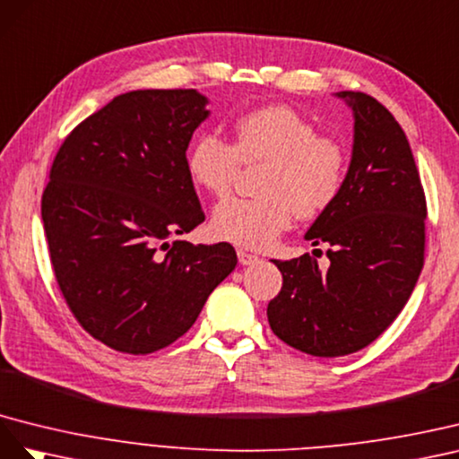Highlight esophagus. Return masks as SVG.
Returning <instances> with one entry per match:
<instances>
[{
    "label": "esophagus",
    "instance_id": "1",
    "mask_svg": "<svg viewBox=\"0 0 459 459\" xmlns=\"http://www.w3.org/2000/svg\"><path fill=\"white\" fill-rule=\"evenodd\" d=\"M237 254H238L240 265H252V264H255V261H259V257H257V255H254V254H247V252H244V250H238Z\"/></svg>",
    "mask_w": 459,
    "mask_h": 459
}]
</instances>
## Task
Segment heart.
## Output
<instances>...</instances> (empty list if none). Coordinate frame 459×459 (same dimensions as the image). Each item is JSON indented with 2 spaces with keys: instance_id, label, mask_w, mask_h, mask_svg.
Returning <instances> with one entry per match:
<instances>
[{
  "instance_id": "obj_1",
  "label": "heart",
  "mask_w": 459,
  "mask_h": 459,
  "mask_svg": "<svg viewBox=\"0 0 459 459\" xmlns=\"http://www.w3.org/2000/svg\"><path fill=\"white\" fill-rule=\"evenodd\" d=\"M240 163L264 165L259 198H230L212 215L217 238L244 247H269L294 217L311 219L329 207L342 190L346 150L319 136L302 115L286 106H269L234 123L232 146L217 134H202L192 143L186 169L192 182L213 198H225Z\"/></svg>"
}]
</instances>
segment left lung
<instances>
[{"label":"left lung","instance_id":"8db88e82","mask_svg":"<svg viewBox=\"0 0 459 459\" xmlns=\"http://www.w3.org/2000/svg\"><path fill=\"white\" fill-rule=\"evenodd\" d=\"M353 115L351 160L336 200L306 232L329 265L273 259L282 288L267 306L273 333L309 356L338 358L381 336L423 269L427 204L413 153L392 113L363 91H338Z\"/></svg>","mask_w":459,"mask_h":459}]
</instances>
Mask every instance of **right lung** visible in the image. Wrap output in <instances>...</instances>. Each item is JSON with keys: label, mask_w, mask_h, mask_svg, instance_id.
Instances as JSON below:
<instances>
[{"label": "right lung", "mask_w": 459, "mask_h": 459, "mask_svg": "<svg viewBox=\"0 0 459 459\" xmlns=\"http://www.w3.org/2000/svg\"><path fill=\"white\" fill-rule=\"evenodd\" d=\"M207 103L198 90L126 91L51 165L42 221L57 284L84 331L117 351L173 344L237 267L227 242H171L205 219L186 150Z\"/></svg>", "instance_id": "right-lung-1"}]
</instances>
